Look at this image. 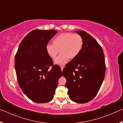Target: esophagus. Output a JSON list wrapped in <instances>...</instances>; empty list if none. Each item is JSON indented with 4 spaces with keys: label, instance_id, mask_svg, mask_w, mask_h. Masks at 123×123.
<instances>
[{
    "label": "esophagus",
    "instance_id": "34e87169",
    "mask_svg": "<svg viewBox=\"0 0 123 123\" xmlns=\"http://www.w3.org/2000/svg\"><path fill=\"white\" fill-rule=\"evenodd\" d=\"M61 71H62V72L63 71V67H61Z\"/></svg>",
    "mask_w": 123,
    "mask_h": 123
}]
</instances>
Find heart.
Returning a JSON list of instances; mask_svg holds the SVG:
<instances>
[{"label": "heart", "instance_id": "b5f03b06", "mask_svg": "<svg viewBox=\"0 0 123 123\" xmlns=\"http://www.w3.org/2000/svg\"><path fill=\"white\" fill-rule=\"evenodd\" d=\"M53 43L47 44V53L50 57L54 59L60 50L61 54L54 60V63L58 65H63L68 59H73L80 54L84 45V40L79 35L67 32L56 37Z\"/></svg>", "mask_w": 123, "mask_h": 123}]
</instances>
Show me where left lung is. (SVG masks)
<instances>
[{"instance_id": "8db88e82", "label": "left lung", "mask_w": 123, "mask_h": 123, "mask_svg": "<svg viewBox=\"0 0 123 123\" xmlns=\"http://www.w3.org/2000/svg\"><path fill=\"white\" fill-rule=\"evenodd\" d=\"M82 37L84 45L80 54L63 70L69 98L75 103H86L96 96L106 72L103 49L97 41L84 31H75Z\"/></svg>"}]
</instances>
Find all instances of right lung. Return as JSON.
Segmentation results:
<instances>
[{"label": "right lung", "instance_id": "obj_1", "mask_svg": "<svg viewBox=\"0 0 123 123\" xmlns=\"http://www.w3.org/2000/svg\"><path fill=\"white\" fill-rule=\"evenodd\" d=\"M57 32L54 30H32L23 39L16 53L14 67L18 84L26 97L35 103L50 101L62 76L60 66H53L45 49Z\"/></svg>", "mask_w": 123, "mask_h": 123}]
</instances>
